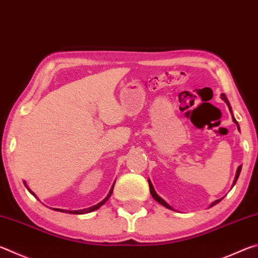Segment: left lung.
<instances>
[{
  "mask_svg": "<svg viewBox=\"0 0 258 258\" xmlns=\"http://www.w3.org/2000/svg\"><path fill=\"white\" fill-rule=\"evenodd\" d=\"M221 99L223 100V101L228 104V108H229V110H230V112H231V115H232V120L234 121V124L238 126V130L240 131V127H239V124H238V121L235 120V118H234V116H233V112H232V108H231V104H230V102H229V100H228V98L225 97V94L223 93V94H221ZM240 172H241V165L239 166L238 167V169H237V173H235V177H234V181H233V184H232V187H233V185L235 184V182H237V180H238V177H239V175H240ZM148 182H149V187H150V194H151V196H152V198H154L156 202H158L160 205H163L164 207H166V208H168V209H173L171 206H169V205L165 202V200L161 198V197H159L158 195H157V192L155 191V189H154V185H152V183H151V181L150 180H148ZM223 199V198H221V199H217V200H215V202L214 203H212L211 205H209V207H213L214 205H216V204H218L221 202V200ZM174 211V209H173Z\"/></svg>",
  "mask_w": 258,
  "mask_h": 258,
  "instance_id": "1",
  "label": "left lung"
}]
</instances>
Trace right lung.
<instances>
[{"label": "right lung", "instance_id": "add662e5", "mask_svg": "<svg viewBox=\"0 0 258 258\" xmlns=\"http://www.w3.org/2000/svg\"><path fill=\"white\" fill-rule=\"evenodd\" d=\"M24 184H25V186L27 187V190L30 192V194H32L34 197H36V195L34 194V192L29 189L28 187V185L26 184V182H24ZM113 185H115V183H113L112 184V186H111V189H110V191H109V194L107 195V197L104 198L102 202H100L99 204H97V205H94V206H92V207H89V208H84V209H80V211H66V209H59V208H53V209H55V211H58V212H63V213H69V214H87V213H91V212H93V211H97V209H99L100 207L102 206V205L107 202V200L110 198V196H111V194H112V190H113ZM37 198V197H36ZM38 199V198H37ZM40 200V199H38Z\"/></svg>", "mask_w": 258, "mask_h": 258}]
</instances>
